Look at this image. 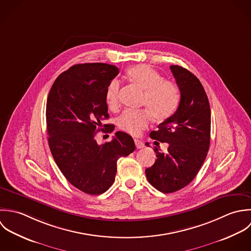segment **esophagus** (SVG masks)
I'll return each instance as SVG.
<instances>
[{"label":"esophagus","instance_id":"obj_1","mask_svg":"<svg viewBox=\"0 0 251 251\" xmlns=\"http://www.w3.org/2000/svg\"><path fill=\"white\" fill-rule=\"evenodd\" d=\"M134 142H135V145H136V148H137V149H143V148L145 147L144 143H143L142 141L138 140V139H135Z\"/></svg>","mask_w":251,"mask_h":251}]
</instances>
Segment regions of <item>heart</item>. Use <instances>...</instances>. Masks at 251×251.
<instances>
[{
  "label": "heart",
  "mask_w": 251,
  "mask_h": 251,
  "mask_svg": "<svg viewBox=\"0 0 251 251\" xmlns=\"http://www.w3.org/2000/svg\"><path fill=\"white\" fill-rule=\"evenodd\" d=\"M127 77L145 91L143 104L149 110H125L117 118L118 127L131 135L140 134L150 124L151 118L162 122L176 110L180 100L178 86L147 65H136L128 69ZM119 81L113 79L106 88L105 100L109 108L119 104Z\"/></svg>",
  "instance_id": "obj_1"
}]
</instances>
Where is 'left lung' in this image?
Instances as JSON below:
<instances>
[{
  "label": "left lung",
  "instance_id": "8db88e82",
  "mask_svg": "<svg viewBox=\"0 0 251 251\" xmlns=\"http://www.w3.org/2000/svg\"><path fill=\"white\" fill-rule=\"evenodd\" d=\"M170 69L180 91V101L176 111L151 132V139L167 143L169 148L164 153L154 147L157 159L146 170L150 183L163 193L182 189L194 179L210 142V107L200 80L180 66Z\"/></svg>",
  "mask_w": 251,
  "mask_h": 251
}]
</instances>
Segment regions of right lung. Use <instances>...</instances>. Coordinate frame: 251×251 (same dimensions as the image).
<instances>
[{
    "label": "right lung",
    "instance_id": "add662e5",
    "mask_svg": "<svg viewBox=\"0 0 251 251\" xmlns=\"http://www.w3.org/2000/svg\"><path fill=\"white\" fill-rule=\"evenodd\" d=\"M119 74L104 63L77 64L54 81L47 102V127L51 154L67 180L80 191L99 195L114 182L117 160L136 150L133 138L116 132L111 142L95 139L108 118L105 93ZM104 133L114 125L104 124Z\"/></svg>",
    "mask_w": 251,
    "mask_h": 251
}]
</instances>
